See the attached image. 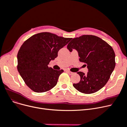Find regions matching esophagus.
Here are the masks:
<instances>
[{"mask_svg":"<svg viewBox=\"0 0 127 127\" xmlns=\"http://www.w3.org/2000/svg\"><path fill=\"white\" fill-rule=\"evenodd\" d=\"M66 72H68L70 75H72V74H74V73H73V72H70V71H66Z\"/></svg>","mask_w":127,"mask_h":127,"instance_id":"obj_1","label":"esophagus"}]
</instances>
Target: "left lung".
<instances>
[{
    "mask_svg": "<svg viewBox=\"0 0 127 127\" xmlns=\"http://www.w3.org/2000/svg\"><path fill=\"white\" fill-rule=\"evenodd\" d=\"M70 52L76 50L79 61L85 63L87 74L78 72L79 83L73 86L78 91L91 94L99 91L107 84L115 66V55L109 44L99 37L85 35L73 38L67 46Z\"/></svg>",
    "mask_w": 127,
    "mask_h": 127,
    "instance_id": "8db88e82",
    "label": "left lung"
}]
</instances>
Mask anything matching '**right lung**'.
I'll return each instance as SVG.
<instances>
[{"instance_id":"obj_1","label":"right lung","mask_w":127,"mask_h":127,"mask_svg":"<svg viewBox=\"0 0 127 127\" xmlns=\"http://www.w3.org/2000/svg\"><path fill=\"white\" fill-rule=\"evenodd\" d=\"M71 39L42 32L34 35L22 44L17 54V69L32 90L44 92L56 85L64 70H54L48 64L57 57L59 50Z\"/></svg>"}]
</instances>
